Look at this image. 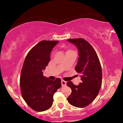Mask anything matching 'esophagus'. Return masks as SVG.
I'll return each instance as SVG.
<instances>
[{
	"instance_id": "34e87169",
	"label": "esophagus",
	"mask_w": 123,
	"mask_h": 123,
	"mask_svg": "<svg viewBox=\"0 0 123 123\" xmlns=\"http://www.w3.org/2000/svg\"><path fill=\"white\" fill-rule=\"evenodd\" d=\"M61 83H62V87H63V86H65L67 85V82H65V80H62V81H61Z\"/></svg>"
}]
</instances>
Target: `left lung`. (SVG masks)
Returning a JSON list of instances; mask_svg holds the SVG:
<instances>
[{
    "label": "left lung",
    "instance_id": "1",
    "mask_svg": "<svg viewBox=\"0 0 123 123\" xmlns=\"http://www.w3.org/2000/svg\"><path fill=\"white\" fill-rule=\"evenodd\" d=\"M67 41L77 46L78 60L75 70L80 74L82 83L78 86L72 82L67 85L72 93L67 98L70 105L84 107L96 98L102 85V70L98 58L91 45L83 38H72Z\"/></svg>",
    "mask_w": 123,
    "mask_h": 123
}]
</instances>
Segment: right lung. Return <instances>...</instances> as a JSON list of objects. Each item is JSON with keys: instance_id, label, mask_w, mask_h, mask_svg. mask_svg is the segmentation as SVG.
<instances>
[{"instance_id": "1", "label": "right lung", "mask_w": 123, "mask_h": 123, "mask_svg": "<svg viewBox=\"0 0 123 123\" xmlns=\"http://www.w3.org/2000/svg\"><path fill=\"white\" fill-rule=\"evenodd\" d=\"M58 43L39 42L28 52L23 63L20 77L22 95L27 104L36 111L50 109L54 95L62 86L60 78L52 80L43 75V70L50 60V53Z\"/></svg>"}]
</instances>
